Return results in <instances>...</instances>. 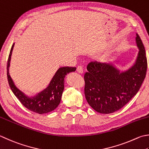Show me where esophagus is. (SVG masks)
Instances as JSON below:
<instances>
[{"label":"esophagus","instance_id":"1","mask_svg":"<svg viewBox=\"0 0 149 149\" xmlns=\"http://www.w3.org/2000/svg\"><path fill=\"white\" fill-rule=\"evenodd\" d=\"M77 72L78 73H79V74H83V67L81 66H77Z\"/></svg>","mask_w":149,"mask_h":149}]
</instances>
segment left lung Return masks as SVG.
<instances>
[{
    "instance_id": "8db88e82",
    "label": "left lung",
    "mask_w": 149,
    "mask_h": 149,
    "mask_svg": "<svg viewBox=\"0 0 149 149\" xmlns=\"http://www.w3.org/2000/svg\"><path fill=\"white\" fill-rule=\"evenodd\" d=\"M139 52L135 63L121 71L114 62H91L84 75V95L93 109L101 113H111L121 109L134 96L146 75L147 61L140 37L136 33Z\"/></svg>"
}]
</instances>
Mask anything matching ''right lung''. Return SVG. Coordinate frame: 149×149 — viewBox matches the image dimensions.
I'll use <instances>...</instances> for the list:
<instances>
[{"label":"right lung","instance_id":"obj_1","mask_svg":"<svg viewBox=\"0 0 149 149\" xmlns=\"http://www.w3.org/2000/svg\"><path fill=\"white\" fill-rule=\"evenodd\" d=\"M13 43L11 46L7 63V76L9 85L16 97L18 98L26 109L39 114L48 113L53 111L59 106L61 100L63 92L65 88V77L70 72H75V67H61L57 70L54 76L52 79L49 85L42 91L36 95L28 97L24 92L20 90L15 84L9 73L11 54L14 47Z\"/></svg>","mask_w":149,"mask_h":149}]
</instances>
